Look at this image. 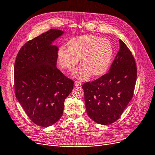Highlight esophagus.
<instances>
[{
    "mask_svg": "<svg viewBox=\"0 0 155 155\" xmlns=\"http://www.w3.org/2000/svg\"><path fill=\"white\" fill-rule=\"evenodd\" d=\"M74 84H75L76 86H81V82L79 81L76 80V81H75Z\"/></svg>",
    "mask_w": 155,
    "mask_h": 155,
    "instance_id": "esophagus-1",
    "label": "esophagus"
}]
</instances>
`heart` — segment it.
Listing matches in <instances>:
<instances>
[{
	"label": "heart",
	"mask_w": 155,
	"mask_h": 155,
	"mask_svg": "<svg viewBox=\"0 0 155 155\" xmlns=\"http://www.w3.org/2000/svg\"><path fill=\"white\" fill-rule=\"evenodd\" d=\"M67 45L68 48L62 46L58 50V63L62 69L71 72L79 58L81 64L74 72L77 78L101 76L107 72L112 63L114 50L107 39L87 34L72 38Z\"/></svg>",
	"instance_id": "heart-1"
}]
</instances>
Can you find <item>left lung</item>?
<instances>
[{
  "label": "left lung",
  "instance_id": "8db88e82",
  "mask_svg": "<svg viewBox=\"0 0 155 155\" xmlns=\"http://www.w3.org/2000/svg\"><path fill=\"white\" fill-rule=\"evenodd\" d=\"M120 50L108 72L83 84L87 114L102 125L119 119L134 94L137 66L129 48L121 40Z\"/></svg>",
  "mask_w": 155,
  "mask_h": 155
}]
</instances>
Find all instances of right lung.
<instances>
[{
  "mask_svg": "<svg viewBox=\"0 0 155 155\" xmlns=\"http://www.w3.org/2000/svg\"><path fill=\"white\" fill-rule=\"evenodd\" d=\"M64 32L50 29L21 48L14 69L16 97L33 123L48 127L63 114L74 81L56 66L58 48L51 43Z\"/></svg>",
  "mask_w": 155,
  "mask_h": 155,
  "instance_id": "1",
  "label": "right lung"
}]
</instances>
